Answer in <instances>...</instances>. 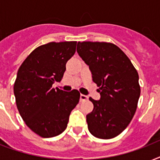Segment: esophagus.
Instances as JSON below:
<instances>
[{
  "instance_id": "1",
  "label": "esophagus",
  "mask_w": 160,
  "mask_h": 160,
  "mask_svg": "<svg viewBox=\"0 0 160 160\" xmlns=\"http://www.w3.org/2000/svg\"><path fill=\"white\" fill-rule=\"evenodd\" d=\"M80 101H85V100H88V96L85 95H80Z\"/></svg>"
}]
</instances>
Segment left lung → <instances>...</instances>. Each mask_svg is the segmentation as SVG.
Masks as SVG:
<instances>
[{
	"label": "left lung",
	"instance_id": "8db88e82",
	"mask_svg": "<svg viewBox=\"0 0 160 160\" xmlns=\"http://www.w3.org/2000/svg\"><path fill=\"white\" fill-rule=\"evenodd\" d=\"M77 52L99 87L100 100L90 97L92 112L86 115L89 131L99 139L121 134L133 119L140 95L139 75L128 56L109 42H78Z\"/></svg>",
	"mask_w": 160,
	"mask_h": 160
}]
</instances>
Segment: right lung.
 <instances>
[{
    "label": "right lung",
    "instance_id": "right-lung-1",
    "mask_svg": "<svg viewBox=\"0 0 160 160\" xmlns=\"http://www.w3.org/2000/svg\"><path fill=\"white\" fill-rule=\"evenodd\" d=\"M76 44L63 41L42 45L19 68L14 84L16 107L26 125L42 138L61 134L67 127L70 112L80 100L77 90L66 92L52 87L62 80Z\"/></svg>",
    "mask_w": 160,
    "mask_h": 160
}]
</instances>
